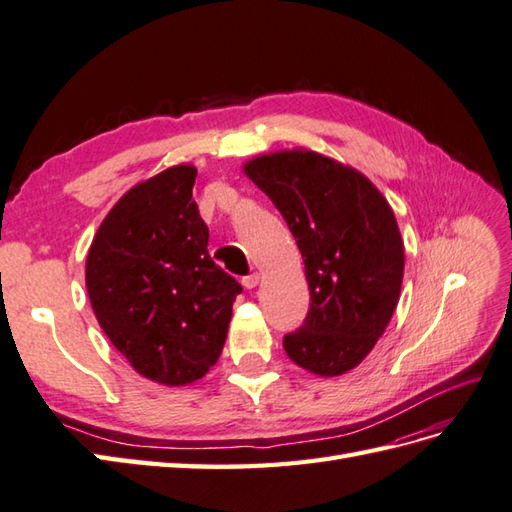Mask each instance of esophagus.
<instances>
[{
	"label": "esophagus",
	"instance_id": "esophagus-1",
	"mask_svg": "<svg viewBox=\"0 0 512 512\" xmlns=\"http://www.w3.org/2000/svg\"><path fill=\"white\" fill-rule=\"evenodd\" d=\"M259 281H261L259 272H253V275H248V277L242 279V285H244L246 290H253V288H257V285H259Z\"/></svg>",
	"mask_w": 512,
	"mask_h": 512
}]
</instances>
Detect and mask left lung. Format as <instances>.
Segmentation results:
<instances>
[{
	"mask_svg": "<svg viewBox=\"0 0 512 512\" xmlns=\"http://www.w3.org/2000/svg\"><path fill=\"white\" fill-rule=\"evenodd\" d=\"M242 170L275 202L305 264L310 312L283 338L285 353L318 377L349 373L399 303L406 253L392 207L360 170L314 150L259 154Z\"/></svg>",
	"mask_w": 512,
	"mask_h": 512,
	"instance_id": "8db88e82",
	"label": "left lung"
}]
</instances>
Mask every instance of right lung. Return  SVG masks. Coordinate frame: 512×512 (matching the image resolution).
<instances>
[{"mask_svg": "<svg viewBox=\"0 0 512 512\" xmlns=\"http://www.w3.org/2000/svg\"><path fill=\"white\" fill-rule=\"evenodd\" d=\"M178 163L133 185L93 235V314L135 371L161 386L198 382L218 362L242 285L209 257V229Z\"/></svg>", "mask_w": 512, "mask_h": 512, "instance_id": "1", "label": "right lung"}]
</instances>
